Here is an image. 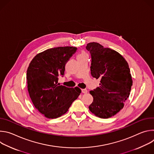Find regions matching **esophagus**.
Here are the masks:
<instances>
[{"mask_svg": "<svg viewBox=\"0 0 154 154\" xmlns=\"http://www.w3.org/2000/svg\"><path fill=\"white\" fill-rule=\"evenodd\" d=\"M82 92L83 94H86L88 93V91L86 89H83V90H82Z\"/></svg>", "mask_w": 154, "mask_h": 154, "instance_id": "esophagus-1", "label": "esophagus"}]
</instances>
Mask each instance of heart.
<instances>
[{"label":"heart","mask_w":154,"mask_h":154,"mask_svg":"<svg viewBox=\"0 0 154 154\" xmlns=\"http://www.w3.org/2000/svg\"><path fill=\"white\" fill-rule=\"evenodd\" d=\"M84 55H86V54L85 53V52H82L80 55H79V56L78 57H80V56H84Z\"/></svg>","instance_id":"heart-1"}]
</instances>
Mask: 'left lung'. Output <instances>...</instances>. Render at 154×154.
<instances>
[{"instance_id":"1","label":"left lung","mask_w":154,"mask_h":154,"mask_svg":"<svg viewBox=\"0 0 154 154\" xmlns=\"http://www.w3.org/2000/svg\"><path fill=\"white\" fill-rule=\"evenodd\" d=\"M91 55V74L100 79L99 86L90 93L93 101L89 106L95 116L106 119L118 113L130 95L133 81L128 63L118 52L99 43L87 44Z\"/></svg>"}]
</instances>
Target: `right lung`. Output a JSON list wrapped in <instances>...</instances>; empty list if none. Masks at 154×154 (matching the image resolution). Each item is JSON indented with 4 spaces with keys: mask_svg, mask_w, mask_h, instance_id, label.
<instances>
[{
    "mask_svg": "<svg viewBox=\"0 0 154 154\" xmlns=\"http://www.w3.org/2000/svg\"><path fill=\"white\" fill-rule=\"evenodd\" d=\"M77 50L75 47H57L36 55L27 71V89L38 112L49 119H55L66 113L77 99L81 90L58 83L63 75L65 64Z\"/></svg>",
    "mask_w": 154,
    "mask_h": 154,
    "instance_id": "right-lung-1",
    "label": "right lung"
}]
</instances>
